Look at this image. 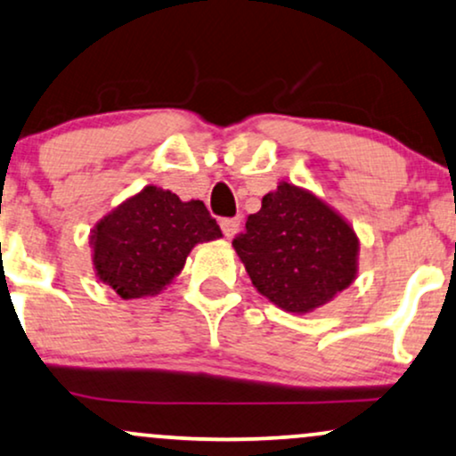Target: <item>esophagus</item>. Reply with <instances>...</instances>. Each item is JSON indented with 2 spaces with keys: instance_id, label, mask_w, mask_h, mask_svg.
I'll use <instances>...</instances> for the list:
<instances>
[{
  "instance_id": "obj_1",
  "label": "esophagus",
  "mask_w": 456,
  "mask_h": 456,
  "mask_svg": "<svg viewBox=\"0 0 456 456\" xmlns=\"http://www.w3.org/2000/svg\"><path fill=\"white\" fill-rule=\"evenodd\" d=\"M240 227H242V218H240V216L223 218V221H221V229H223L224 238H229V240H232L233 235L240 232Z\"/></svg>"
}]
</instances>
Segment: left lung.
I'll list each match as a JSON object with an SVG mask.
<instances>
[{"label":"left lung","instance_id":"8db88e82","mask_svg":"<svg viewBox=\"0 0 456 456\" xmlns=\"http://www.w3.org/2000/svg\"><path fill=\"white\" fill-rule=\"evenodd\" d=\"M233 248L255 289L295 314L325 305L356 276L353 227L310 191L289 183L263 197Z\"/></svg>","mask_w":456,"mask_h":456}]
</instances>
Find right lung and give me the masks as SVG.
Returning a JSON list of instances; mask_svg holds the SVG:
<instances>
[{
  "label": "right lung",
  "mask_w": 456,
  "mask_h": 456,
  "mask_svg": "<svg viewBox=\"0 0 456 456\" xmlns=\"http://www.w3.org/2000/svg\"><path fill=\"white\" fill-rule=\"evenodd\" d=\"M221 235L204 201L144 186L95 224L93 265L123 299L146 297L178 276L195 244Z\"/></svg>",
  "instance_id": "obj_1"
}]
</instances>
